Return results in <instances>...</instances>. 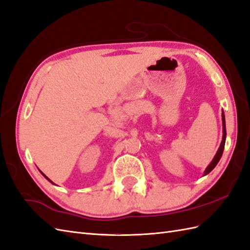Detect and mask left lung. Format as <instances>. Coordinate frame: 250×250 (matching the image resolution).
I'll return each instance as SVG.
<instances>
[{"label": "left lung", "instance_id": "8db88e82", "mask_svg": "<svg viewBox=\"0 0 250 250\" xmlns=\"http://www.w3.org/2000/svg\"><path fill=\"white\" fill-rule=\"evenodd\" d=\"M222 116H223V141H222V143H220V146H219V148H218V150H217V152H216L215 156H214V159L212 160V162L210 163V165H208V166L206 168L204 176L208 175V173H210V172L214 169V167H215V166L217 165V163L219 162L220 158H222L223 152H224L225 143H226V135H227V133H226V121H225L224 112H223Z\"/></svg>", "mask_w": 250, "mask_h": 250}]
</instances>
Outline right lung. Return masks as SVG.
<instances>
[{
    "instance_id": "obj_1",
    "label": "right lung",
    "mask_w": 250,
    "mask_h": 250,
    "mask_svg": "<svg viewBox=\"0 0 250 250\" xmlns=\"http://www.w3.org/2000/svg\"><path fill=\"white\" fill-rule=\"evenodd\" d=\"M40 172H42V171H40ZM42 175H43V173H42ZM43 176H44V175H43ZM44 178H45V179H48V180H49V181H50L51 183H53V182H52V181H51V180H50V179H49L48 177H45V176H44ZM53 184H54V183H53Z\"/></svg>"
}]
</instances>
